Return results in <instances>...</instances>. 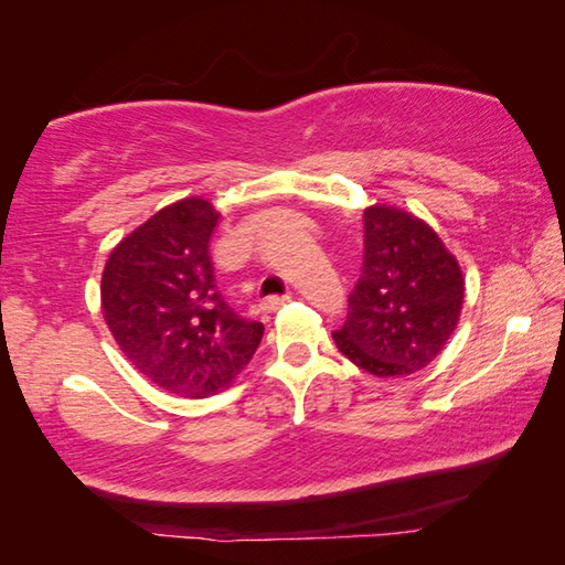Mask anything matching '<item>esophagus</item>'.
I'll return each instance as SVG.
<instances>
[{
	"label": "esophagus",
	"mask_w": 565,
	"mask_h": 565,
	"mask_svg": "<svg viewBox=\"0 0 565 565\" xmlns=\"http://www.w3.org/2000/svg\"><path fill=\"white\" fill-rule=\"evenodd\" d=\"M291 301V294H286V296H269V299L264 301V311H279L284 303H289Z\"/></svg>",
	"instance_id": "obj_1"
}]
</instances>
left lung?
Masks as SVG:
<instances>
[{
	"label": "left lung",
	"instance_id": "left-lung-1",
	"mask_svg": "<svg viewBox=\"0 0 565 565\" xmlns=\"http://www.w3.org/2000/svg\"><path fill=\"white\" fill-rule=\"evenodd\" d=\"M463 291L461 266L424 218L371 204L363 209V269L333 341L371 376L416 374L451 339Z\"/></svg>",
	"mask_w": 565,
	"mask_h": 565
}]
</instances>
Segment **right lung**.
I'll list each match as a JSON object with an SVG mask.
<instances>
[{"label": "right lung", "instance_id": "add662e5", "mask_svg": "<svg viewBox=\"0 0 565 565\" xmlns=\"http://www.w3.org/2000/svg\"><path fill=\"white\" fill-rule=\"evenodd\" d=\"M218 216L202 196L159 209L111 248L102 271V313L121 353L184 398L228 388L264 337L216 289L209 238Z\"/></svg>", "mask_w": 565, "mask_h": 565}]
</instances>
